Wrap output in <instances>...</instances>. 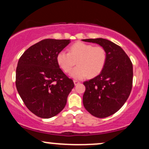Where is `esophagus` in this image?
Returning a JSON list of instances; mask_svg holds the SVG:
<instances>
[{"label":"esophagus","instance_id":"34e87169","mask_svg":"<svg viewBox=\"0 0 149 149\" xmlns=\"http://www.w3.org/2000/svg\"><path fill=\"white\" fill-rule=\"evenodd\" d=\"M73 83H74V85H77L79 84L80 82L78 81V80H73Z\"/></svg>","mask_w":149,"mask_h":149}]
</instances>
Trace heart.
Here are the masks:
<instances>
[{"instance_id": "obj_1", "label": "heart", "mask_w": 149, "mask_h": 149, "mask_svg": "<svg viewBox=\"0 0 149 149\" xmlns=\"http://www.w3.org/2000/svg\"><path fill=\"white\" fill-rule=\"evenodd\" d=\"M107 61V52L102 46H93L83 42H76L69 49V52L61 51L57 54V64L65 73H69L76 64L78 66L71 71L75 79H83L88 75L95 77L103 70Z\"/></svg>"}]
</instances>
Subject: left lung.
I'll return each instance as SVG.
<instances>
[{"label": "left lung", "instance_id": "8db88e82", "mask_svg": "<svg viewBox=\"0 0 149 149\" xmlns=\"http://www.w3.org/2000/svg\"><path fill=\"white\" fill-rule=\"evenodd\" d=\"M97 43L107 52L105 66L98 76L85 81L84 107L92 116L107 118L117 112L130 96L133 79L131 60L120 46L104 38L83 39Z\"/></svg>", "mask_w": 149, "mask_h": 149}]
</instances>
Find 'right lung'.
<instances>
[{"label": "right lung", "mask_w": 149, "mask_h": 149, "mask_svg": "<svg viewBox=\"0 0 149 149\" xmlns=\"http://www.w3.org/2000/svg\"><path fill=\"white\" fill-rule=\"evenodd\" d=\"M70 42L45 39L31 46L19 59L17 90L29 110L42 118L60 113L74 87L57 61L58 53Z\"/></svg>", "instance_id": "1"}]
</instances>
